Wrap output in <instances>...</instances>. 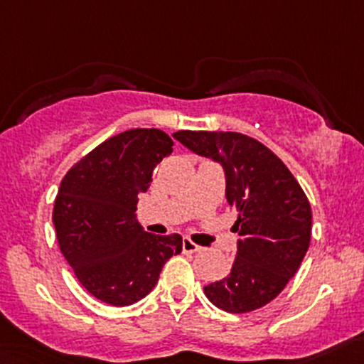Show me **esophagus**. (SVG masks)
I'll list each match as a JSON object with an SVG mask.
<instances>
[{"mask_svg":"<svg viewBox=\"0 0 364 364\" xmlns=\"http://www.w3.org/2000/svg\"><path fill=\"white\" fill-rule=\"evenodd\" d=\"M200 250H203V247L196 245L192 240H188V237H185V240H183V252L185 253H197Z\"/></svg>","mask_w":364,"mask_h":364,"instance_id":"esophagus-1","label":"esophagus"}]
</instances>
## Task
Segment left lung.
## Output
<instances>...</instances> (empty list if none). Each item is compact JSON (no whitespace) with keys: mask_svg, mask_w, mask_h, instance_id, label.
Here are the masks:
<instances>
[{"mask_svg":"<svg viewBox=\"0 0 364 364\" xmlns=\"http://www.w3.org/2000/svg\"><path fill=\"white\" fill-rule=\"evenodd\" d=\"M225 172L227 203L240 232L230 274L204 287L220 310L247 314L280 294L299 269L311 236V208L303 188L271 149L237 132L172 134Z\"/></svg>","mask_w":364,"mask_h":364,"instance_id":"8db88e82","label":"left lung"}]
</instances>
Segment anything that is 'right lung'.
<instances>
[{
    "instance_id": "1",
    "label": "right lung",
    "mask_w": 364,
    "mask_h": 364,
    "mask_svg": "<svg viewBox=\"0 0 364 364\" xmlns=\"http://www.w3.org/2000/svg\"><path fill=\"white\" fill-rule=\"evenodd\" d=\"M172 146L156 128L117 134L77 161L58 190L53 222L60 250L84 289L112 306L148 296L164 264L183 250L179 234H149L135 218L137 196Z\"/></svg>"
}]
</instances>
